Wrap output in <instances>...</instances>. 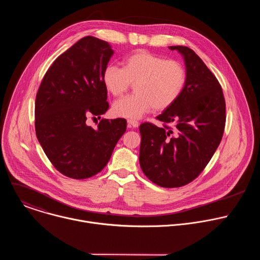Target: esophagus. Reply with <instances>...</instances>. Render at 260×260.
Masks as SVG:
<instances>
[{
    "label": "esophagus",
    "mask_w": 260,
    "mask_h": 260,
    "mask_svg": "<svg viewBox=\"0 0 260 260\" xmlns=\"http://www.w3.org/2000/svg\"><path fill=\"white\" fill-rule=\"evenodd\" d=\"M139 124H140V123H139L137 120H133V119L127 120V126H128V127H138Z\"/></svg>",
    "instance_id": "obj_1"
}]
</instances>
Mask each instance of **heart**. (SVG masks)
Listing matches in <instances>:
<instances>
[{"instance_id": "heart-1", "label": "heart", "mask_w": 260, "mask_h": 260, "mask_svg": "<svg viewBox=\"0 0 260 260\" xmlns=\"http://www.w3.org/2000/svg\"><path fill=\"white\" fill-rule=\"evenodd\" d=\"M105 89L121 96L135 83V93L114 103L117 117L140 119L154 108L164 111L182 94L187 83V71L178 60L166 59L146 50H138L123 59V67L107 64L102 72Z\"/></svg>"}]
</instances>
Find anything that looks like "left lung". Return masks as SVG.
I'll return each mask as SVG.
<instances>
[{"label": "left lung", "instance_id": "8db88e82", "mask_svg": "<svg viewBox=\"0 0 260 260\" xmlns=\"http://www.w3.org/2000/svg\"><path fill=\"white\" fill-rule=\"evenodd\" d=\"M184 58L187 83L180 98L156 117L164 126L140 125V166L158 186L181 187L193 181L218 148L225 126L222 88L201 57L186 46H170Z\"/></svg>", "mask_w": 260, "mask_h": 260}]
</instances>
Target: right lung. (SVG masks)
<instances>
[{
	"mask_svg": "<svg viewBox=\"0 0 260 260\" xmlns=\"http://www.w3.org/2000/svg\"><path fill=\"white\" fill-rule=\"evenodd\" d=\"M113 53L106 41L84 37L54 60L37 92V138L53 167L69 178L100 173L126 131L123 118L102 119L95 129L86 124L88 116L101 118L109 109L102 72Z\"/></svg>",
	"mask_w": 260,
	"mask_h": 260,
	"instance_id": "right-lung-1",
	"label": "right lung"
}]
</instances>
